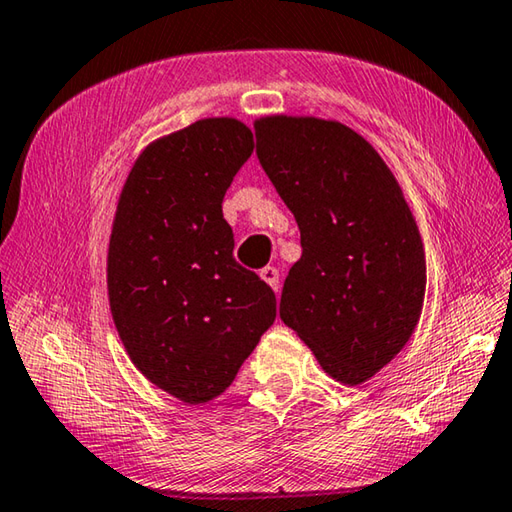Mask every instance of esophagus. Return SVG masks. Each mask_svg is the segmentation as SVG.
<instances>
[{
  "label": "esophagus",
  "instance_id": "obj_1",
  "mask_svg": "<svg viewBox=\"0 0 512 512\" xmlns=\"http://www.w3.org/2000/svg\"><path fill=\"white\" fill-rule=\"evenodd\" d=\"M259 277H262V280H264L273 291L280 289V271H277L275 266L262 268V273H259Z\"/></svg>",
  "mask_w": 512,
  "mask_h": 512
}]
</instances>
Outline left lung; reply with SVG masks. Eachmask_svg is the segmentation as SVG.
Segmentation results:
<instances>
[{"label":"left lung","instance_id":"8db88e82","mask_svg":"<svg viewBox=\"0 0 512 512\" xmlns=\"http://www.w3.org/2000/svg\"><path fill=\"white\" fill-rule=\"evenodd\" d=\"M257 158L296 216L302 257L284 280L280 318L329 377L368 381L420 320L427 262L393 171L341 121H255Z\"/></svg>","mask_w":512,"mask_h":512}]
</instances>
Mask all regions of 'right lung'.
<instances>
[{
    "mask_svg": "<svg viewBox=\"0 0 512 512\" xmlns=\"http://www.w3.org/2000/svg\"><path fill=\"white\" fill-rule=\"evenodd\" d=\"M253 149L244 121L198 119L146 146L119 194L112 320L135 368L185 404L219 397L275 320V293L235 262L221 210Z\"/></svg>",
    "mask_w": 512,
    "mask_h": 512,
    "instance_id": "right-lung-1",
    "label": "right lung"
}]
</instances>
